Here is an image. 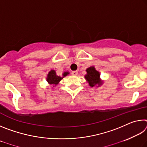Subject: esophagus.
I'll return each mask as SVG.
<instances>
[{"mask_svg": "<svg viewBox=\"0 0 147 147\" xmlns=\"http://www.w3.org/2000/svg\"><path fill=\"white\" fill-rule=\"evenodd\" d=\"M72 74H73V76H76V75H78V71H73V72H72Z\"/></svg>", "mask_w": 147, "mask_h": 147, "instance_id": "34e87169", "label": "esophagus"}]
</instances>
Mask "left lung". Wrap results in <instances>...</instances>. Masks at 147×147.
Here are the masks:
<instances>
[{
  "label": "left lung",
  "instance_id": "8db88e82",
  "mask_svg": "<svg viewBox=\"0 0 147 147\" xmlns=\"http://www.w3.org/2000/svg\"><path fill=\"white\" fill-rule=\"evenodd\" d=\"M86 71L87 73L84 76V78L91 88H93V87L98 88L102 85L104 81L100 79V74L98 71L96 70L94 66L89 67L86 69Z\"/></svg>",
  "mask_w": 147,
  "mask_h": 147
}]
</instances>
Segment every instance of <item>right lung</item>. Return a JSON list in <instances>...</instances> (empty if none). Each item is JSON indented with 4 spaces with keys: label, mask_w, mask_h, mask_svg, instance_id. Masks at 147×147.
I'll return each instance as SVG.
<instances>
[{
    "label": "right lung",
    "mask_w": 147,
    "mask_h": 147,
    "mask_svg": "<svg viewBox=\"0 0 147 147\" xmlns=\"http://www.w3.org/2000/svg\"><path fill=\"white\" fill-rule=\"evenodd\" d=\"M68 74H69V72L65 71L63 72V74H62V76H58L56 74V71L52 69V70L49 72L48 74H47V82H48L49 85H53V87L54 88V87L58 85L59 82H60L64 77L67 76Z\"/></svg>",
    "instance_id": "add662e5"
}]
</instances>
